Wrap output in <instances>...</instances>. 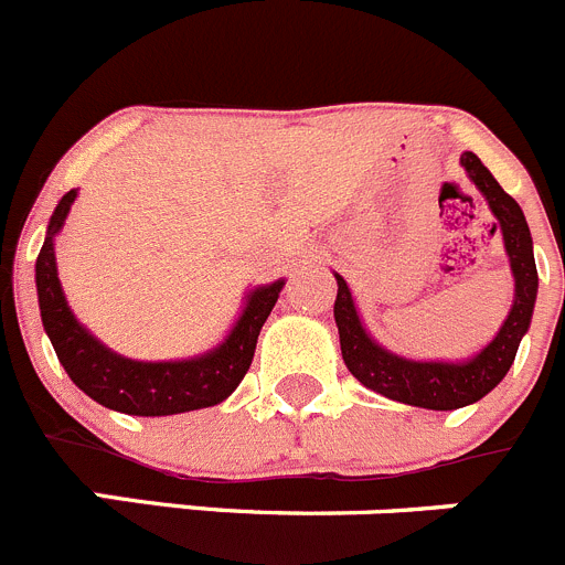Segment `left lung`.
Wrapping results in <instances>:
<instances>
[{
  "label": "left lung",
  "instance_id": "8db88e82",
  "mask_svg": "<svg viewBox=\"0 0 565 565\" xmlns=\"http://www.w3.org/2000/svg\"><path fill=\"white\" fill-rule=\"evenodd\" d=\"M460 161L468 178L484 194L490 211L497 214L515 276L513 309L488 348H482L473 360L460 362V365L455 362H413L390 354L362 329L351 289L342 281V276H337L334 320L340 329L342 360H345L348 371L354 373L365 387L387 395L393 402L424 409H460L466 404L479 402L508 376L521 337L530 329L537 295L535 256H532V236L524 211L499 186L497 178L490 175L488 167L473 152H462Z\"/></svg>",
  "mask_w": 565,
  "mask_h": 565
}]
</instances>
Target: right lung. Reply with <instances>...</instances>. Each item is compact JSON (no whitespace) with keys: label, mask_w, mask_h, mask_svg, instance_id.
<instances>
[{"label":"right lung","mask_w":565,"mask_h":565,"mask_svg":"<svg viewBox=\"0 0 565 565\" xmlns=\"http://www.w3.org/2000/svg\"><path fill=\"white\" fill-rule=\"evenodd\" d=\"M75 198L77 189L61 198L46 228L39 262H35L41 320L68 379L97 404L125 415H178L225 402L250 367L258 331L276 307L284 281L253 289L228 340L198 360L134 362L116 356L114 351L99 345V340H94L77 323L75 315L68 312L61 281H57L52 239L61 231Z\"/></svg>","instance_id":"right-lung-1"}]
</instances>
